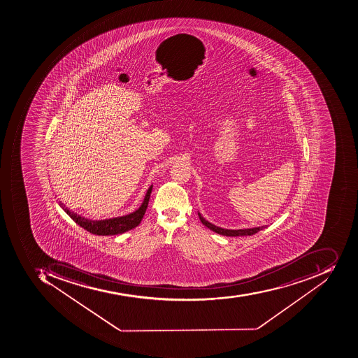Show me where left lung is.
<instances>
[{
  "label": "left lung",
  "mask_w": 358,
  "mask_h": 358,
  "mask_svg": "<svg viewBox=\"0 0 358 358\" xmlns=\"http://www.w3.org/2000/svg\"><path fill=\"white\" fill-rule=\"evenodd\" d=\"M198 217H199L202 224L205 225V227H207L208 229H211V231H213V232L217 233V234L224 235V236H248V235L256 234V233L259 232V231H262V229H264V227H252V229H223V227H217V225L213 224V223H210L209 221H207L205 217L200 215L199 211H198Z\"/></svg>",
  "instance_id": "left-lung-1"
}]
</instances>
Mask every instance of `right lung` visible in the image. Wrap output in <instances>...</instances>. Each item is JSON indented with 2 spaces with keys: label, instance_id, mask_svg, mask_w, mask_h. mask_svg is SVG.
I'll list each match as a JSON object with an SVG mask.
<instances>
[{
  "label": "right lung",
  "instance_id": "add662e5",
  "mask_svg": "<svg viewBox=\"0 0 358 358\" xmlns=\"http://www.w3.org/2000/svg\"><path fill=\"white\" fill-rule=\"evenodd\" d=\"M153 185L148 188L145 192V198L141 202V207L129 215H121V217H109L103 220H92L83 217L78 213L69 210L62 201H59V207L64 210L65 213L74 220L75 222L86 229L88 232L96 235H119L127 232L129 229L138 227L143 220L145 209L148 207L149 199H150L151 192Z\"/></svg>",
  "mask_w": 358,
  "mask_h": 358
}]
</instances>
